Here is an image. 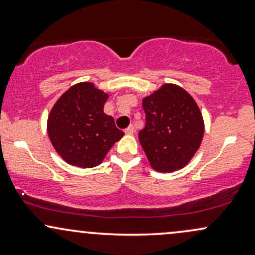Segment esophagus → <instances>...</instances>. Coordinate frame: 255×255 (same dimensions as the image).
I'll return each mask as SVG.
<instances>
[{
  "label": "esophagus",
  "mask_w": 255,
  "mask_h": 255,
  "mask_svg": "<svg viewBox=\"0 0 255 255\" xmlns=\"http://www.w3.org/2000/svg\"><path fill=\"white\" fill-rule=\"evenodd\" d=\"M134 131H135V130H134L133 126H129V127L126 128L125 133H126V134H129V135H131V134H134Z\"/></svg>",
  "instance_id": "obj_1"
}]
</instances>
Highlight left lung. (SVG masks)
<instances>
[{"label":"left lung","instance_id":"left-lung-1","mask_svg":"<svg viewBox=\"0 0 255 255\" xmlns=\"http://www.w3.org/2000/svg\"><path fill=\"white\" fill-rule=\"evenodd\" d=\"M146 126L139 131L151 168L172 172L188 164L203 141L205 124L197 102L175 84H163L142 98Z\"/></svg>","mask_w":255,"mask_h":255}]
</instances>
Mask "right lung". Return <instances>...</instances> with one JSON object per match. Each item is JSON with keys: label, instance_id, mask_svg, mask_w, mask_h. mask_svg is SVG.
<instances>
[{"label": "right lung", "instance_id": "add662e5", "mask_svg": "<svg viewBox=\"0 0 255 255\" xmlns=\"http://www.w3.org/2000/svg\"><path fill=\"white\" fill-rule=\"evenodd\" d=\"M108 98L109 93L83 81L63 92L51 108L46 122L48 135L66 163L83 169L97 166L125 135L104 113Z\"/></svg>", "mask_w": 255, "mask_h": 255}]
</instances>
